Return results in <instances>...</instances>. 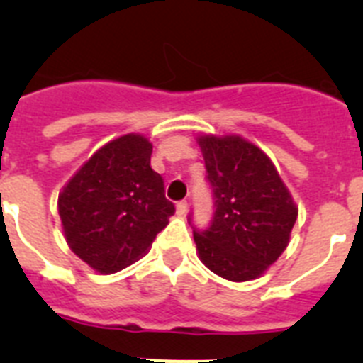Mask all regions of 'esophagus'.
<instances>
[{
    "mask_svg": "<svg viewBox=\"0 0 363 363\" xmlns=\"http://www.w3.org/2000/svg\"><path fill=\"white\" fill-rule=\"evenodd\" d=\"M187 211H189V203H187V200L178 201V205H176V213L182 214V216H184V214L187 213Z\"/></svg>",
    "mask_w": 363,
    "mask_h": 363,
    "instance_id": "obj_1",
    "label": "esophagus"
}]
</instances>
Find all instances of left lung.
Returning a JSON list of instances; mask_svg holds the SVG:
<instances>
[{
  "mask_svg": "<svg viewBox=\"0 0 363 363\" xmlns=\"http://www.w3.org/2000/svg\"><path fill=\"white\" fill-rule=\"evenodd\" d=\"M214 216L194 230L201 264L230 281L256 280L289 245L298 207L264 150L245 138L198 136Z\"/></svg>",
  "mask_w": 363,
  "mask_h": 363,
  "instance_id": "left-lung-1",
  "label": "left lung"
}]
</instances>
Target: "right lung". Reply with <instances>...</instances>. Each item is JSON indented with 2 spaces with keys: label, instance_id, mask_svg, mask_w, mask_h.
<instances>
[{
  "label": "right lung",
  "instance_id": "right-lung-1",
  "mask_svg": "<svg viewBox=\"0 0 363 363\" xmlns=\"http://www.w3.org/2000/svg\"><path fill=\"white\" fill-rule=\"evenodd\" d=\"M150 154L143 134H123L96 150L57 196L70 251L101 274L142 258L174 214Z\"/></svg>",
  "mask_w": 363,
  "mask_h": 363
}]
</instances>
